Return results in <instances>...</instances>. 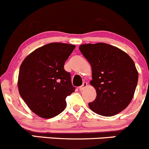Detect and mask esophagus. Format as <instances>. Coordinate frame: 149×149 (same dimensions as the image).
Segmentation results:
<instances>
[{
  "instance_id": "1",
  "label": "esophagus",
  "mask_w": 149,
  "mask_h": 149,
  "mask_svg": "<svg viewBox=\"0 0 149 149\" xmlns=\"http://www.w3.org/2000/svg\"><path fill=\"white\" fill-rule=\"evenodd\" d=\"M87 86H88V83H87L86 82H84L83 84H82V85L79 88V91H83V90L85 89Z\"/></svg>"
}]
</instances>
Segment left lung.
<instances>
[{
    "instance_id": "8db88e82",
    "label": "left lung",
    "mask_w": 149,
    "mask_h": 149,
    "mask_svg": "<svg viewBox=\"0 0 149 149\" xmlns=\"http://www.w3.org/2000/svg\"><path fill=\"white\" fill-rule=\"evenodd\" d=\"M79 49L91 64L90 83L96 91L95 99L88 104L90 109L104 117L121 112L132 101L138 84L134 61L120 48L104 42L82 44Z\"/></svg>"
}]
</instances>
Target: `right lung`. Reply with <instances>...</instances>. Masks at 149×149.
<instances>
[{"instance_id":"obj_1","label":"right lung","mask_w":149,"mask_h":149,"mask_svg":"<svg viewBox=\"0 0 149 149\" xmlns=\"http://www.w3.org/2000/svg\"><path fill=\"white\" fill-rule=\"evenodd\" d=\"M74 48L61 42L47 44L29 54L20 66L19 92L27 107L42 118L62 112L66 98L74 92L71 74L64 68Z\"/></svg>"}]
</instances>
